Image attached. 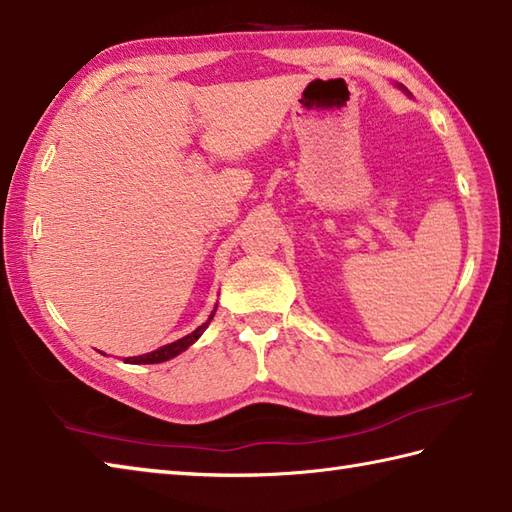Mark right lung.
Returning a JSON list of instances; mask_svg holds the SVG:
<instances>
[{"label":"right lung","mask_w":512,"mask_h":512,"mask_svg":"<svg viewBox=\"0 0 512 512\" xmlns=\"http://www.w3.org/2000/svg\"><path fill=\"white\" fill-rule=\"evenodd\" d=\"M212 318H214V311H212L210 320H212ZM210 320L203 322V325L198 327V329H194V331L190 333V336H185V338L176 340V342H172V344H165V347L156 349V351H152V353H143V356L125 358V362H130V364H156V362H165V360H170V358H174V356H179L181 351H185L187 347H190V344H194V342L198 340V336H201V333L205 331V327L210 325Z\"/></svg>","instance_id":"1"}]
</instances>
